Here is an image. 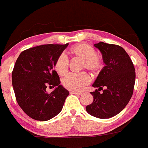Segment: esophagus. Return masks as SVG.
Here are the masks:
<instances>
[{
  "label": "esophagus",
  "instance_id": "esophagus-1",
  "mask_svg": "<svg viewBox=\"0 0 148 148\" xmlns=\"http://www.w3.org/2000/svg\"><path fill=\"white\" fill-rule=\"evenodd\" d=\"M71 94H75V95H81L82 92H77V91H71Z\"/></svg>",
  "mask_w": 148,
  "mask_h": 148
}]
</instances>
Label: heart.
<instances>
[{
	"instance_id": "heart-1",
	"label": "heart",
	"mask_w": 148,
	"mask_h": 148,
	"mask_svg": "<svg viewBox=\"0 0 148 148\" xmlns=\"http://www.w3.org/2000/svg\"><path fill=\"white\" fill-rule=\"evenodd\" d=\"M70 53L74 56L83 59V68L90 71H96L100 67V60L96 56L95 49L88 44H77L72 47ZM68 58L61 53L56 59L55 70L60 75H64L68 71ZM91 81L90 76L85 72L79 73H69L63 80V85L67 89L73 91H80Z\"/></svg>"
}]
</instances>
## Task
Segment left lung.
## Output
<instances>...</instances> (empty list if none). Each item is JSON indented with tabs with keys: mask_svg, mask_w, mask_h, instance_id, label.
<instances>
[{
	"mask_svg": "<svg viewBox=\"0 0 148 148\" xmlns=\"http://www.w3.org/2000/svg\"><path fill=\"white\" fill-rule=\"evenodd\" d=\"M94 46L101 52L106 65L92 84L94 88H98L90 92L93 102L85 109L95 118L106 119L118 115L130 101L135 85V70L130 56L122 47L103 42Z\"/></svg>",
	"mask_w": 148,
	"mask_h": 148,
	"instance_id": "left-lung-1",
	"label": "left lung"
}]
</instances>
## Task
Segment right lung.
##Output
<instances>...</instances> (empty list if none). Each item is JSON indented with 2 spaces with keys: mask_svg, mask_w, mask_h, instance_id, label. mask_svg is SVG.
Segmentation results:
<instances>
[{
  "mask_svg": "<svg viewBox=\"0 0 148 148\" xmlns=\"http://www.w3.org/2000/svg\"><path fill=\"white\" fill-rule=\"evenodd\" d=\"M68 43L47 44L28 48L18 56L12 72V84L21 109L33 119L46 121L63 109L69 92L54 70L56 59ZM47 86L56 89L51 94Z\"/></svg>",
  "mask_w": 148,
  "mask_h": 148,
  "instance_id": "1",
  "label": "right lung"
}]
</instances>
